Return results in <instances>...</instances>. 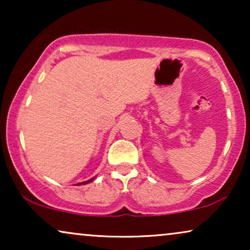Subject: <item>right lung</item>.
<instances>
[{
  "instance_id": "right-lung-1",
  "label": "right lung",
  "mask_w": 250,
  "mask_h": 250,
  "mask_svg": "<svg viewBox=\"0 0 250 250\" xmlns=\"http://www.w3.org/2000/svg\"><path fill=\"white\" fill-rule=\"evenodd\" d=\"M93 179H94V177H93ZM93 179H91V180H88V181H85V182H82V183L78 184V186H81V184H86V183H90L91 181H93Z\"/></svg>"
}]
</instances>
